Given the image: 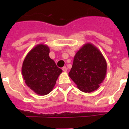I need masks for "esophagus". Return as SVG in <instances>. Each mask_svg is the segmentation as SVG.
Returning a JSON list of instances; mask_svg holds the SVG:
<instances>
[{"mask_svg":"<svg viewBox=\"0 0 129 129\" xmlns=\"http://www.w3.org/2000/svg\"><path fill=\"white\" fill-rule=\"evenodd\" d=\"M62 71H63V72H66V71H67V68L66 67V66H64V67H62Z\"/></svg>","mask_w":129,"mask_h":129,"instance_id":"obj_1","label":"esophagus"}]
</instances>
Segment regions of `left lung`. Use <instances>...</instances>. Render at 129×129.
Listing matches in <instances>:
<instances>
[{
	"label": "left lung",
	"instance_id": "1",
	"mask_svg": "<svg viewBox=\"0 0 129 129\" xmlns=\"http://www.w3.org/2000/svg\"><path fill=\"white\" fill-rule=\"evenodd\" d=\"M106 74L104 57L95 45L87 43L75 54L69 76L80 90L89 93L99 87Z\"/></svg>",
	"mask_w": 129,
	"mask_h": 129
}]
</instances>
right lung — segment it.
<instances>
[{
  "label": "right lung",
  "instance_id": "obj_1",
  "mask_svg": "<svg viewBox=\"0 0 129 129\" xmlns=\"http://www.w3.org/2000/svg\"><path fill=\"white\" fill-rule=\"evenodd\" d=\"M50 49L40 44L31 49L25 58L22 74L26 85L40 95L50 93L62 70L49 57Z\"/></svg>",
  "mask_w": 129,
  "mask_h": 129
}]
</instances>
